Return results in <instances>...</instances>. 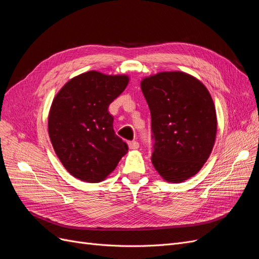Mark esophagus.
<instances>
[{
	"label": "esophagus",
	"instance_id": "34e87169",
	"mask_svg": "<svg viewBox=\"0 0 259 259\" xmlns=\"http://www.w3.org/2000/svg\"><path fill=\"white\" fill-rule=\"evenodd\" d=\"M127 145H128V148L132 149V150H136V149L139 148V144L137 142H128Z\"/></svg>",
	"mask_w": 259,
	"mask_h": 259
}]
</instances>
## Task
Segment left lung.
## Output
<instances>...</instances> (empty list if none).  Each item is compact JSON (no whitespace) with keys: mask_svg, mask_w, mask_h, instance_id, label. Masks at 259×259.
Instances as JSON below:
<instances>
[{"mask_svg":"<svg viewBox=\"0 0 259 259\" xmlns=\"http://www.w3.org/2000/svg\"><path fill=\"white\" fill-rule=\"evenodd\" d=\"M151 113L152 164L168 183H183L204 165L215 144L217 117L205 85L182 71H164L140 82Z\"/></svg>","mask_w":259,"mask_h":259,"instance_id":"obj_1","label":"left lung"}]
</instances>
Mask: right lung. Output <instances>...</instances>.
<instances>
[{"instance_id":"obj_1","label":"right lung","mask_w":259,"mask_h":259,"mask_svg":"<svg viewBox=\"0 0 259 259\" xmlns=\"http://www.w3.org/2000/svg\"><path fill=\"white\" fill-rule=\"evenodd\" d=\"M128 81L126 74L93 70L69 80L53 100L49 113L53 148L64 167L82 182H103L127 153L108 108Z\"/></svg>"}]
</instances>
